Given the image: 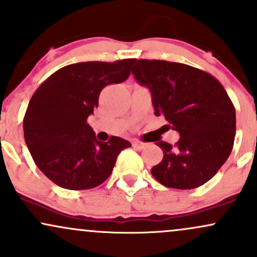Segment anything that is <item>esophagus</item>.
I'll list each match as a JSON object with an SVG mask.
<instances>
[{"mask_svg": "<svg viewBox=\"0 0 257 257\" xmlns=\"http://www.w3.org/2000/svg\"><path fill=\"white\" fill-rule=\"evenodd\" d=\"M133 146H134L135 149L143 150V149H145V147L147 146V144L146 143H141V141H134V143H133Z\"/></svg>", "mask_w": 257, "mask_h": 257, "instance_id": "esophagus-1", "label": "esophagus"}]
</instances>
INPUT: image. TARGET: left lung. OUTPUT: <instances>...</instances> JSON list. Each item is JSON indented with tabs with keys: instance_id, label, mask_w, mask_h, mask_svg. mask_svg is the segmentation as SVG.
<instances>
[{
	"instance_id": "left-lung-1",
	"label": "left lung",
	"mask_w": 257,
	"mask_h": 257,
	"mask_svg": "<svg viewBox=\"0 0 257 257\" xmlns=\"http://www.w3.org/2000/svg\"><path fill=\"white\" fill-rule=\"evenodd\" d=\"M132 73L149 88L156 116L163 114L168 129L180 134L175 146L163 151L151 169L162 185L191 190L208 182L231 155L235 137V110L216 78L196 67L164 60H137Z\"/></svg>"
}]
</instances>
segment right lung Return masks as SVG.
I'll return each instance as SVG.
<instances>
[{"instance_id": "obj_1", "label": "right lung", "mask_w": 257, "mask_h": 257, "mask_svg": "<svg viewBox=\"0 0 257 257\" xmlns=\"http://www.w3.org/2000/svg\"><path fill=\"white\" fill-rule=\"evenodd\" d=\"M135 59L87 61L61 67L35 91L24 117L26 146L38 169L66 190H89L111 175L117 156L132 144L99 141L87 118L106 85L122 83Z\"/></svg>"}]
</instances>
